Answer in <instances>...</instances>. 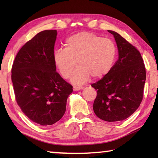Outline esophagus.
<instances>
[{"label":"esophagus","instance_id":"34e87169","mask_svg":"<svg viewBox=\"0 0 158 158\" xmlns=\"http://www.w3.org/2000/svg\"><path fill=\"white\" fill-rule=\"evenodd\" d=\"M82 89H83V87H82V86H74V87H73V90H74L75 91H77V90H80Z\"/></svg>","mask_w":158,"mask_h":158}]
</instances>
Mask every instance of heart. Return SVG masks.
I'll list each match as a JSON object with an SVG mask.
<instances>
[{
	"label": "heart",
	"mask_w": 158,
	"mask_h": 158,
	"mask_svg": "<svg viewBox=\"0 0 158 158\" xmlns=\"http://www.w3.org/2000/svg\"><path fill=\"white\" fill-rule=\"evenodd\" d=\"M116 54V44L111 39L83 31L69 36L64 42V49L54 52L53 60L64 79L70 76L77 63L78 67L71 81L75 85H81L90 76L97 79L107 75L114 65Z\"/></svg>",
	"instance_id": "1"
}]
</instances>
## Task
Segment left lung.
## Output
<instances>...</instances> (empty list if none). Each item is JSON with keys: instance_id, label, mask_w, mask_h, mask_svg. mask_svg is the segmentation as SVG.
<instances>
[{"instance_id": "obj_1", "label": "left lung", "mask_w": 158, "mask_h": 158, "mask_svg": "<svg viewBox=\"0 0 158 158\" xmlns=\"http://www.w3.org/2000/svg\"><path fill=\"white\" fill-rule=\"evenodd\" d=\"M118 59L110 72L91 86L97 90L94 111L101 119L118 122L129 117L141 103L146 70L141 54L135 46L115 31Z\"/></svg>"}]
</instances>
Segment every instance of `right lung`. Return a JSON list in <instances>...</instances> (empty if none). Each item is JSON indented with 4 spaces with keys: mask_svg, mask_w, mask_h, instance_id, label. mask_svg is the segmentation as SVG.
<instances>
[{
    "mask_svg": "<svg viewBox=\"0 0 158 158\" xmlns=\"http://www.w3.org/2000/svg\"><path fill=\"white\" fill-rule=\"evenodd\" d=\"M57 30L38 33L20 49L11 68L15 98L23 113L47 126L65 113L73 86L56 72L53 54Z\"/></svg>",
    "mask_w": 158,
    "mask_h": 158,
    "instance_id": "1",
    "label": "right lung"
}]
</instances>
